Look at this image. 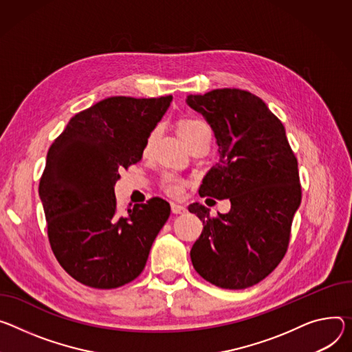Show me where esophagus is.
Listing matches in <instances>:
<instances>
[{"instance_id":"esophagus-1","label":"esophagus","mask_w":352,"mask_h":352,"mask_svg":"<svg viewBox=\"0 0 352 352\" xmlns=\"http://www.w3.org/2000/svg\"><path fill=\"white\" fill-rule=\"evenodd\" d=\"M171 212L175 214H181V213L186 212V208L182 205H178V204H171Z\"/></svg>"}]
</instances>
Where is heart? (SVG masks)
I'll list each match as a JSON object with an SVG mask.
<instances>
[{"instance_id":"heart-1","label":"heart","mask_w":352,"mask_h":352,"mask_svg":"<svg viewBox=\"0 0 352 352\" xmlns=\"http://www.w3.org/2000/svg\"><path fill=\"white\" fill-rule=\"evenodd\" d=\"M204 129H209V127H208L202 120H199V119H188V120H184V122L181 123V126H179V133H181L182 139L186 140V139H189L190 136H194L195 133H198V132H201V131H204ZM157 133H158V129H154V131L148 135L147 142H146V146H147V147L153 143V140L155 139ZM184 185H185L184 179L179 178L178 175H175V174H170V173H168V174H166V175L163 177V179H162V188L166 190L167 194H170V195H178V194H181L182 189H184Z\"/></svg>"}]
</instances>
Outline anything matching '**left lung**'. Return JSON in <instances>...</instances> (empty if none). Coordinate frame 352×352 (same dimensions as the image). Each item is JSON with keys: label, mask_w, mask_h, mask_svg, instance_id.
Instances as JSON below:
<instances>
[{"label": "left lung", "mask_w": 352, "mask_h": 352, "mask_svg": "<svg viewBox=\"0 0 352 352\" xmlns=\"http://www.w3.org/2000/svg\"><path fill=\"white\" fill-rule=\"evenodd\" d=\"M186 104L205 116L220 154L199 195L232 204L229 213L214 217L202 204L188 206L204 223L190 260L208 282L245 289L267 278L289 245L302 201L298 158L282 122L257 95L221 88L189 95Z\"/></svg>", "instance_id": "left-lung-1"}]
</instances>
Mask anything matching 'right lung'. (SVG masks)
<instances>
[{
    "label": "right lung",
    "instance_id": "1",
    "mask_svg": "<svg viewBox=\"0 0 352 352\" xmlns=\"http://www.w3.org/2000/svg\"><path fill=\"white\" fill-rule=\"evenodd\" d=\"M173 101L109 97L78 112L47 151L39 182L54 257L76 280L97 289L129 283L143 271L170 204L154 197L120 214L119 170L142 160L146 142Z\"/></svg>",
    "mask_w": 352,
    "mask_h": 352
}]
</instances>
